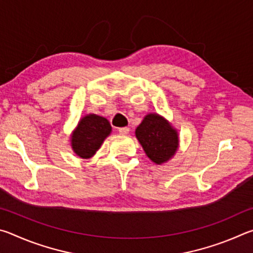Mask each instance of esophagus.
I'll list each match as a JSON object with an SVG mask.
<instances>
[{
	"label": "esophagus",
	"mask_w": 253,
	"mask_h": 253,
	"mask_svg": "<svg viewBox=\"0 0 253 253\" xmlns=\"http://www.w3.org/2000/svg\"><path fill=\"white\" fill-rule=\"evenodd\" d=\"M118 131H119V134H122V135H127L128 132H129V128H128V127H121V128H118Z\"/></svg>",
	"instance_id": "obj_1"
}]
</instances>
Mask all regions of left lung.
Wrapping results in <instances>:
<instances>
[{
    "instance_id": "obj_1",
    "label": "left lung",
    "mask_w": 253,
    "mask_h": 253,
    "mask_svg": "<svg viewBox=\"0 0 253 253\" xmlns=\"http://www.w3.org/2000/svg\"><path fill=\"white\" fill-rule=\"evenodd\" d=\"M135 134L149 160L158 165L172 158L178 148L177 130L157 114L145 116Z\"/></svg>"
}]
</instances>
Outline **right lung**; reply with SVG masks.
<instances>
[{"label":"right lung","mask_w":253,"mask_h":253,"mask_svg":"<svg viewBox=\"0 0 253 253\" xmlns=\"http://www.w3.org/2000/svg\"><path fill=\"white\" fill-rule=\"evenodd\" d=\"M110 132L111 126L106 118L95 114L87 115L80 119L78 126L72 132V149L81 158H90L100 148Z\"/></svg>","instance_id":"add662e5"}]
</instances>
